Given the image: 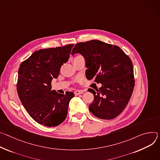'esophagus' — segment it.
I'll return each instance as SVG.
<instances>
[{
	"instance_id": "esophagus-1",
	"label": "esophagus",
	"mask_w": 160,
	"mask_h": 160,
	"mask_svg": "<svg viewBox=\"0 0 160 160\" xmlns=\"http://www.w3.org/2000/svg\"><path fill=\"white\" fill-rule=\"evenodd\" d=\"M83 93H84V91H82V90H76V91L74 92L75 95H79L80 94Z\"/></svg>"
}]
</instances>
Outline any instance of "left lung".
<instances>
[{"label": "left lung", "mask_w": 160, "mask_h": 160, "mask_svg": "<svg viewBox=\"0 0 160 160\" xmlns=\"http://www.w3.org/2000/svg\"><path fill=\"white\" fill-rule=\"evenodd\" d=\"M81 54L86 62V76L94 79L102 87L89 88L94 100L90 111L102 119H114L125 109L135 86L133 63L119 47L98 40L76 44L71 55Z\"/></svg>", "instance_id": "8db88e82"}]
</instances>
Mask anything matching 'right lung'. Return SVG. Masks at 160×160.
<instances>
[{"mask_svg": "<svg viewBox=\"0 0 160 160\" xmlns=\"http://www.w3.org/2000/svg\"><path fill=\"white\" fill-rule=\"evenodd\" d=\"M74 44L39 49L23 61L18 70L17 92L30 117L40 125L57 127L65 119L73 92L65 95L51 90V81L57 78Z\"/></svg>", "mask_w": 160, "mask_h": 160, "instance_id": "add662e5", "label": "right lung"}]
</instances>
